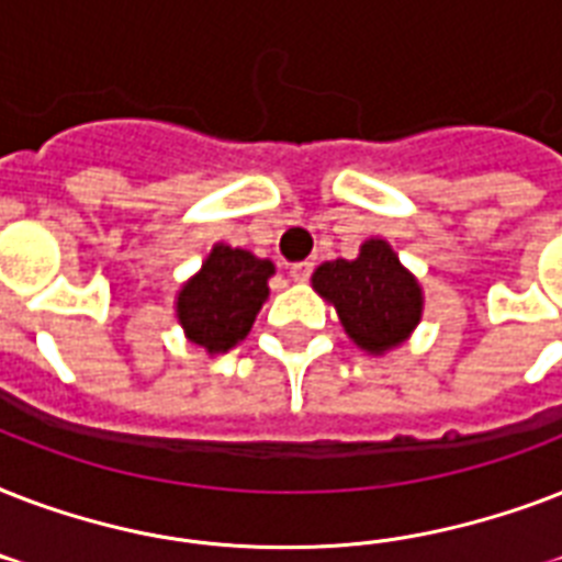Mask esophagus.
I'll list each match as a JSON object with an SVG mask.
<instances>
[{
  "label": "esophagus",
  "mask_w": 562,
  "mask_h": 562,
  "mask_svg": "<svg viewBox=\"0 0 562 562\" xmlns=\"http://www.w3.org/2000/svg\"><path fill=\"white\" fill-rule=\"evenodd\" d=\"M312 271H315V265L312 262H294L291 265V280H297V282H303V280H308V277H312Z\"/></svg>",
  "instance_id": "1"
}]
</instances>
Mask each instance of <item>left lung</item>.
Returning <instances> with one entry per match:
<instances>
[{
	"mask_svg": "<svg viewBox=\"0 0 562 562\" xmlns=\"http://www.w3.org/2000/svg\"><path fill=\"white\" fill-rule=\"evenodd\" d=\"M315 291L335 303L344 329L361 350L384 352L417 326L423 294L382 238L361 245L359 259L324 262L312 277Z\"/></svg>",
	"mask_w": 562,
	"mask_h": 562,
	"instance_id": "8db88e82",
	"label": "left lung"
}]
</instances>
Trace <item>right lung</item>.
Returning a JSON list of instances; mask_svg holds the SVG:
<instances>
[{"mask_svg":"<svg viewBox=\"0 0 562 562\" xmlns=\"http://www.w3.org/2000/svg\"><path fill=\"white\" fill-rule=\"evenodd\" d=\"M273 265L247 250L227 245L212 247L201 273L183 285L178 317L189 341L210 352L236 347L256 321L268 297V277Z\"/></svg>","mask_w":562,"mask_h":562,"instance_id":"add662e5","label":"right lung"}]
</instances>
